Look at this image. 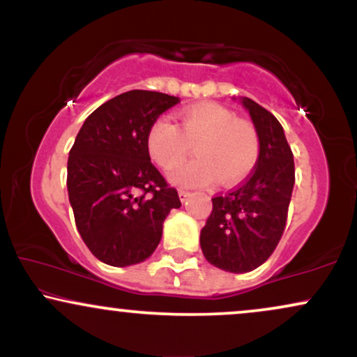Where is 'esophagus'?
Wrapping results in <instances>:
<instances>
[{
  "instance_id": "34e87169",
  "label": "esophagus",
  "mask_w": 357,
  "mask_h": 357,
  "mask_svg": "<svg viewBox=\"0 0 357 357\" xmlns=\"http://www.w3.org/2000/svg\"><path fill=\"white\" fill-rule=\"evenodd\" d=\"M190 195H192V193H190L188 190H183V188H180V190H178V197H180V199H182V203L187 202Z\"/></svg>"
}]
</instances>
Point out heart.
Here are the masks:
<instances>
[{"instance_id":"obj_1","label":"heart","mask_w":357,"mask_h":357,"mask_svg":"<svg viewBox=\"0 0 357 357\" xmlns=\"http://www.w3.org/2000/svg\"><path fill=\"white\" fill-rule=\"evenodd\" d=\"M180 128L169 119L155 120L146 135L151 159L162 169L178 165L193 144L197 158L170 172L187 187L218 182L232 187L245 180L260 155V136L252 121L236 119L226 107L206 102L178 114Z\"/></svg>"}]
</instances>
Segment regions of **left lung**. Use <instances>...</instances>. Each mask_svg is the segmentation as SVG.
<instances>
[{"label":"left lung","instance_id":"left-lung-1","mask_svg":"<svg viewBox=\"0 0 357 357\" xmlns=\"http://www.w3.org/2000/svg\"><path fill=\"white\" fill-rule=\"evenodd\" d=\"M238 100L260 136V155L241 187L213 198L199 236L204 258L229 273L255 270L275 252L294 188V158L281 123L248 97Z\"/></svg>","mask_w":357,"mask_h":357}]
</instances>
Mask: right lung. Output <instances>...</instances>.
Here are the masks:
<instances>
[{
  "mask_svg": "<svg viewBox=\"0 0 357 357\" xmlns=\"http://www.w3.org/2000/svg\"><path fill=\"white\" fill-rule=\"evenodd\" d=\"M178 97L128 91L87 116L68 158V197L92 255L130 266L153 255L170 209L182 206L151 162L146 135Z\"/></svg>",
  "mask_w": 357,
  "mask_h": 357,
  "instance_id": "obj_1",
  "label": "right lung"
}]
</instances>
